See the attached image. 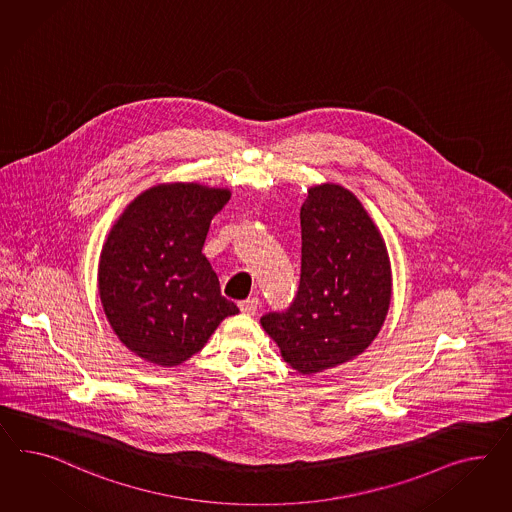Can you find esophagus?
<instances>
[{
    "instance_id": "1",
    "label": "esophagus",
    "mask_w": 512,
    "mask_h": 512,
    "mask_svg": "<svg viewBox=\"0 0 512 512\" xmlns=\"http://www.w3.org/2000/svg\"><path fill=\"white\" fill-rule=\"evenodd\" d=\"M240 311L242 313H246V315H255L257 313V309H259V300L257 298H248V300H242L240 304Z\"/></svg>"
}]
</instances>
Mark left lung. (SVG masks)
<instances>
[{"label": "left lung", "instance_id": "obj_1", "mask_svg": "<svg viewBox=\"0 0 512 512\" xmlns=\"http://www.w3.org/2000/svg\"><path fill=\"white\" fill-rule=\"evenodd\" d=\"M302 274L291 305L261 318L283 360L322 373L365 352L386 320L391 266L360 199L339 184L313 186L302 210Z\"/></svg>", "mask_w": 512, "mask_h": 512}]
</instances>
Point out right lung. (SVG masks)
<instances>
[{
  "mask_svg": "<svg viewBox=\"0 0 512 512\" xmlns=\"http://www.w3.org/2000/svg\"><path fill=\"white\" fill-rule=\"evenodd\" d=\"M229 199V190L197 182L158 184L111 227L98 263V294L113 332L139 358L180 365L223 318L238 313L203 255L210 221Z\"/></svg>",
  "mask_w": 512,
  "mask_h": 512,
  "instance_id": "obj_1",
  "label": "right lung"
}]
</instances>
